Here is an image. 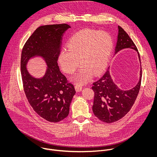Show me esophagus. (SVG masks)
Instances as JSON below:
<instances>
[{"instance_id": "34e87169", "label": "esophagus", "mask_w": 157, "mask_h": 157, "mask_svg": "<svg viewBox=\"0 0 157 157\" xmlns=\"http://www.w3.org/2000/svg\"><path fill=\"white\" fill-rule=\"evenodd\" d=\"M82 87L81 86H79V85H76V86H75V89H76V92H80V91H82Z\"/></svg>"}]
</instances>
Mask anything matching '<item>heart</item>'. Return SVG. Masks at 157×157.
I'll use <instances>...</instances> for the list:
<instances>
[{
	"label": "heart",
	"mask_w": 157,
	"mask_h": 157,
	"mask_svg": "<svg viewBox=\"0 0 157 157\" xmlns=\"http://www.w3.org/2000/svg\"><path fill=\"white\" fill-rule=\"evenodd\" d=\"M113 46V39L109 33L83 30L70 38L67 44L68 49L60 52L58 63L67 74L74 73L80 63L81 68L72 79L76 84L82 85L91 80L93 74L98 75L104 70Z\"/></svg>",
	"instance_id": "heart-1"
}]
</instances>
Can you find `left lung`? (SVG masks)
Segmentation results:
<instances>
[{
  "instance_id": "obj_1",
  "label": "left lung",
  "mask_w": 157,
  "mask_h": 157,
  "mask_svg": "<svg viewBox=\"0 0 157 157\" xmlns=\"http://www.w3.org/2000/svg\"><path fill=\"white\" fill-rule=\"evenodd\" d=\"M119 33L115 53L125 48L135 50L139 56L137 48L125 30L118 26ZM140 79L137 84L129 90H122L112 79L109 68L105 74L96 82L93 83L92 89L94 92L93 105L94 114L101 121L113 123L124 117L135 102L138 96L142 80V68Z\"/></svg>"
}]
</instances>
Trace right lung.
Returning a JSON list of instances; mask_svg holds the SVG:
<instances>
[{
  "label": "right lung",
  "instance_id": "1",
  "mask_svg": "<svg viewBox=\"0 0 157 157\" xmlns=\"http://www.w3.org/2000/svg\"><path fill=\"white\" fill-rule=\"evenodd\" d=\"M71 27L66 24L39 27L29 37L21 52L20 68L26 97L36 113L51 122H58L69 114L70 105L76 93L59 71L58 59L63 33ZM40 56L48 64L41 78L28 73L26 66L32 57Z\"/></svg>",
  "mask_w": 157,
  "mask_h": 157
}]
</instances>
